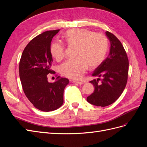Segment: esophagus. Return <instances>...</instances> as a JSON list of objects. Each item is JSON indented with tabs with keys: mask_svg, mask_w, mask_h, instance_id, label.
<instances>
[{
	"mask_svg": "<svg viewBox=\"0 0 147 147\" xmlns=\"http://www.w3.org/2000/svg\"><path fill=\"white\" fill-rule=\"evenodd\" d=\"M74 83L77 84H80V85H82V84H83V82H76V81H73Z\"/></svg>",
	"mask_w": 147,
	"mask_h": 147,
	"instance_id": "1",
	"label": "esophagus"
}]
</instances>
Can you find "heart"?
I'll return each mask as SVG.
<instances>
[{
  "instance_id": "obj_1",
  "label": "heart",
  "mask_w": 147,
  "mask_h": 147,
  "mask_svg": "<svg viewBox=\"0 0 147 147\" xmlns=\"http://www.w3.org/2000/svg\"><path fill=\"white\" fill-rule=\"evenodd\" d=\"M65 42L69 46L76 47L77 58L65 61L60 67V72L72 80L82 78L88 69H94L104 61L108 49L107 38L104 34L94 33L84 29L67 31L64 35ZM65 47L60 42H54L50 47L52 56L57 61L65 56Z\"/></svg>"
}]
</instances>
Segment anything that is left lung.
Wrapping results in <instances>:
<instances>
[{
    "label": "left lung",
    "instance_id": "obj_1",
    "mask_svg": "<svg viewBox=\"0 0 147 147\" xmlns=\"http://www.w3.org/2000/svg\"><path fill=\"white\" fill-rule=\"evenodd\" d=\"M105 34L110 42L109 55L92 73V76L99 78L90 82L94 91L86 99L89 103L101 107L113 104L121 95L127 83L129 70V60L122 43L109 31Z\"/></svg>",
    "mask_w": 147,
    "mask_h": 147
}]
</instances>
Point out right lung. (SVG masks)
Masks as SVG:
<instances>
[{
    "label": "right lung",
    "instance_id": "add662e5",
    "mask_svg": "<svg viewBox=\"0 0 147 147\" xmlns=\"http://www.w3.org/2000/svg\"><path fill=\"white\" fill-rule=\"evenodd\" d=\"M60 30H48L34 38L24 48L19 65L21 82L26 96L35 108L50 112L64 103V90L69 83L58 76L54 83L48 82L53 58L50 52L52 38Z\"/></svg>",
    "mask_w": 147,
    "mask_h": 147
}]
</instances>
